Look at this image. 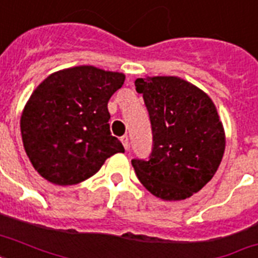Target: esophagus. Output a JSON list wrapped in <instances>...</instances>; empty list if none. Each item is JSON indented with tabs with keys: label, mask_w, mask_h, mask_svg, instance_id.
Masks as SVG:
<instances>
[{
	"label": "esophagus",
	"mask_w": 258,
	"mask_h": 258,
	"mask_svg": "<svg viewBox=\"0 0 258 258\" xmlns=\"http://www.w3.org/2000/svg\"><path fill=\"white\" fill-rule=\"evenodd\" d=\"M120 141H121V143H123V146H124V149L125 150L128 149V137H127V135H124V137L120 138Z\"/></svg>",
	"instance_id": "esophagus-1"
}]
</instances>
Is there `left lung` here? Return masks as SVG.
<instances>
[{
	"label": "left lung",
	"instance_id": "left-lung-1",
	"mask_svg": "<svg viewBox=\"0 0 258 258\" xmlns=\"http://www.w3.org/2000/svg\"><path fill=\"white\" fill-rule=\"evenodd\" d=\"M153 130L149 159H133L141 183L153 196L180 201L212 179L225 151V131L213 100L175 76L137 79Z\"/></svg>",
	"mask_w": 258,
	"mask_h": 258
}]
</instances>
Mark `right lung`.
<instances>
[{
  "label": "right lung",
  "mask_w": 258,
  "mask_h": 258,
  "mask_svg": "<svg viewBox=\"0 0 258 258\" xmlns=\"http://www.w3.org/2000/svg\"><path fill=\"white\" fill-rule=\"evenodd\" d=\"M119 72L92 66L49 75L22 111L21 137L36 171L70 186L95 175L105 159L124 147L109 131L108 100L124 83Z\"/></svg>",
  "instance_id": "obj_1"
}]
</instances>
